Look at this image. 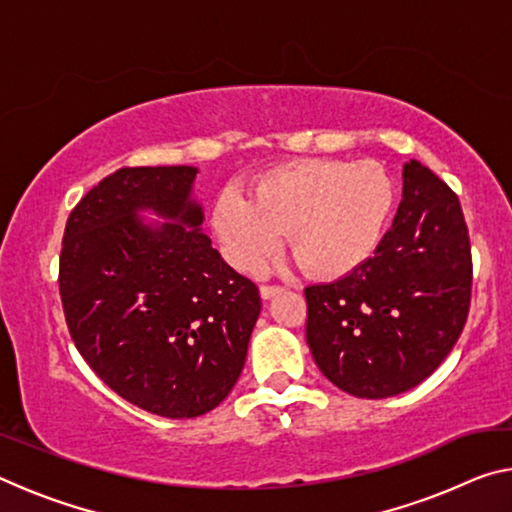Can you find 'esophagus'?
I'll return each instance as SVG.
<instances>
[{
	"instance_id": "34e87169",
	"label": "esophagus",
	"mask_w": 512,
	"mask_h": 512,
	"mask_svg": "<svg viewBox=\"0 0 512 512\" xmlns=\"http://www.w3.org/2000/svg\"><path fill=\"white\" fill-rule=\"evenodd\" d=\"M282 291H284V287H280V284H262V287H259V293H262L264 300L273 298V296H277V293H282Z\"/></svg>"
}]
</instances>
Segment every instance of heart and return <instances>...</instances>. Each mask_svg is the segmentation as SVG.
Returning <instances> with one entry per match:
<instances>
[{
    "label": "heart",
    "instance_id": "obj_1",
    "mask_svg": "<svg viewBox=\"0 0 512 512\" xmlns=\"http://www.w3.org/2000/svg\"><path fill=\"white\" fill-rule=\"evenodd\" d=\"M393 203V178L377 160H293L262 173L250 201L237 189H223L212 223L239 271H259L287 235L302 271L339 277L372 255Z\"/></svg>",
    "mask_w": 512,
    "mask_h": 512
}]
</instances>
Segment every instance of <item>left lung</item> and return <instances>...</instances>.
Segmentation results:
<instances>
[{
	"instance_id": "obj_1",
	"label": "left lung",
	"mask_w": 512,
	"mask_h": 512,
	"mask_svg": "<svg viewBox=\"0 0 512 512\" xmlns=\"http://www.w3.org/2000/svg\"><path fill=\"white\" fill-rule=\"evenodd\" d=\"M391 230L352 273L305 289L307 345L341 391L368 400L418 386L452 352L472 296L458 196L409 160Z\"/></svg>"
}]
</instances>
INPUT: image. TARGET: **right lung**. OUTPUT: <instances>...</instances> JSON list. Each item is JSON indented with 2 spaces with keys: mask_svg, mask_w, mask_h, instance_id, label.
Here are the masks:
<instances>
[{
  "mask_svg": "<svg viewBox=\"0 0 512 512\" xmlns=\"http://www.w3.org/2000/svg\"><path fill=\"white\" fill-rule=\"evenodd\" d=\"M194 167H121L69 214L58 287L69 336L103 384L162 418L219 406L262 300L198 225ZM173 218L158 229L136 212Z\"/></svg>",
  "mask_w": 512,
  "mask_h": 512,
  "instance_id": "obj_1",
  "label": "right lung"
}]
</instances>
